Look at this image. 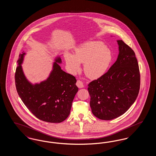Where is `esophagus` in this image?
<instances>
[{"mask_svg":"<svg viewBox=\"0 0 156 156\" xmlns=\"http://www.w3.org/2000/svg\"><path fill=\"white\" fill-rule=\"evenodd\" d=\"M76 86H77L79 88H83V87H84L83 82L81 81H80V80L77 81L76 83Z\"/></svg>","mask_w":156,"mask_h":156,"instance_id":"1","label":"esophagus"}]
</instances>
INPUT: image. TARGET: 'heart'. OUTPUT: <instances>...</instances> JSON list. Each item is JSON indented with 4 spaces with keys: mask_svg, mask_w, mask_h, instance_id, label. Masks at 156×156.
<instances>
[{
    "mask_svg": "<svg viewBox=\"0 0 156 156\" xmlns=\"http://www.w3.org/2000/svg\"><path fill=\"white\" fill-rule=\"evenodd\" d=\"M64 58L70 73H76L81 68L80 63H83L85 74L90 79H97L106 72L112 61V54L102 43L90 41L81 45L74 55L65 54Z\"/></svg>",
    "mask_w": 156,
    "mask_h": 156,
    "instance_id": "b5f03b06",
    "label": "heart"
}]
</instances>
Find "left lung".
I'll use <instances>...</instances> for the list:
<instances>
[{"label":"left lung","mask_w":156,"mask_h":156,"mask_svg":"<svg viewBox=\"0 0 156 156\" xmlns=\"http://www.w3.org/2000/svg\"><path fill=\"white\" fill-rule=\"evenodd\" d=\"M119 54L107 73L88 84L90 106L94 116L109 120L124 114L139 92L140 75L133 50L117 40Z\"/></svg>","instance_id":"1"}]
</instances>
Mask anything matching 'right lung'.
I'll use <instances>...</instances> for the list:
<instances>
[{"label": "right lung", "mask_w": 156, "mask_h": 156, "mask_svg": "<svg viewBox=\"0 0 156 156\" xmlns=\"http://www.w3.org/2000/svg\"><path fill=\"white\" fill-rule=\"evenodd\" d=\"M25 52L20 54L15 73L17 92L23 102L36 118L50 123H60L68 117L78 90L76 80L61 69L60 57H55L48 77L40 83L30 82L23 70Z\"/></svg>", "instance_id": "add662e5"}]
</instances>
